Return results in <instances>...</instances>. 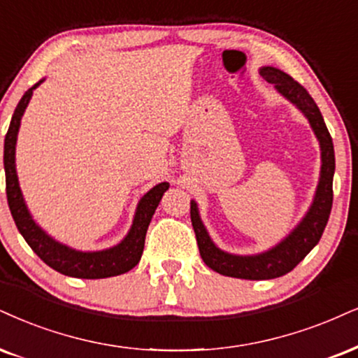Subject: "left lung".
<instances>
[{
	"instance_id": "1",
	"label": "left lung",
	"mask_w": 358,
	"mask_h": 358,
	"mask_svg": "<svg viewBox=\"0 0 358 358\" xmlns=\"http://www.w3.org/2000/svg\"><path fill=\"white\" fill-rule=\"evenodd\" d=\"M259 73L267 83L273 85L280 96H284L289 103H292L307 117L308 124H310L317 141H319L322 166L314 201H312L301 222L279 244L259 254L237 255L219 249L214 244V241L210 239L209 232H207L204 222H202L197 202L191 201L192 227L194 232H196L201 257L206 262V266L222 273V275L247 280L275 279V277L285 275L287 272L292 271L319 244L324 229L327 226L334 201V143L315 101L312 99L306 87L294 81L287 73L273 68V66H262Z\"/></svg>"
}]
</instances>
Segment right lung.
Segmentation results:
<instances>
[{"label":"right lung","instance_id":"1","mask_svg":"<svg viewBox=\"0 0 358 358\" xmlns=\"http://www.w3.org/2000/svg\"><path fill=\"white\" fill-rule=\"evenodd\" d=\"M43 81L44 79L38 81L36 85L24 92L23 98L16 106L10 127H8L6 138H4L3 161L4 172H6V197L17 231L44 264H48L59 273H64V275L78 277V279H106V277L121 275V273L129 272L132 267L139 264L144 250L145 232H148L149 222H151L164 192L169 189V182L157 184L141 197L138 207H136V214L134 219H132L129 232L126 234V237L119 244L109 247V249L78 250L52 239L50 234H46L38 226V222L31 215L16 174V141L21 126V117H23L26 108H28L33 91Z\"/></svg>","mask_w":358,"mask_h":358}]
</instances>
